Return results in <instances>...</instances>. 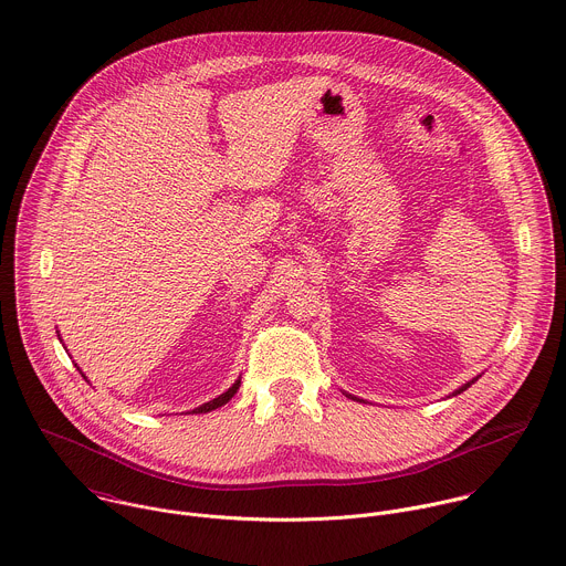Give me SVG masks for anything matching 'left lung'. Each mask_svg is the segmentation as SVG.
I'll return each mask as SVG.
<instances>
[{
	"label": "left lung",
	"mask_w": 566,
	"mask_h": 566,
	"mask_svg": "<svg viewBox=\"0 0 566 566\" xmlns=\"http://www.w3.org/2000/svg\"><path fill=\"white\" fill-rule=\"evenodd\" d=\"M474 381H476V379H472V381H470V384H465V386H463V388H459V390H457V392H454V395H461V392H463V390H468V388H470V386H472V384H474ZM348 397H353V395H348ZM353 399H357V397H353ZM359 401H361V399H359Z\"/></svg>",
	"instance_id": "obj_1"
}]
</instances>
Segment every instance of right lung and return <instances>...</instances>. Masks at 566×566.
<instances>
[{
	"label": "right lung",
	"instance_id": "add662e5",
	"mask_svg": "<svg viewBox=\"0 0 566 566\" xmlns=\"http://www.w3.org/2000/svg\"><path fill=\"white\" fill-rule=\"evenodd\" d=\"M238 388H240V379H238V381H235V384H233L224 395H220L218 399H213V401H209V403H202V406H200V408H196L193 412H196V415H202V412H211V410H216V408L224 406L227 401H231V397L238 392Z\"/></svg>",
	"mask_w": 566,
	"mask_h": 566
}]
</instances>
